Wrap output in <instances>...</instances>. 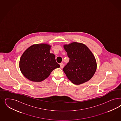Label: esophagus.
I'll use <instances>...</instances> for the list:
<instances>
[{
  "label": "esophagus",
  "instance_id": "34e87169",
  "mask_svg": "<svg viewBox=\"0 0 121 121\" xmlns=\"http://www.w3.org/2000/svg\"><path fill=\"white\" fill-rule=\"evenodd\" d=\"M60 68L61 69H63V67H64V64L63 63H60Z\"/></svg>",
  "mask_w": 121,
  "mask_h": 121
}]
</instances>
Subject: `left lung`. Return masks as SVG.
Listing matches in <instances>:
<instances>
[{
    "label": "left lung",
    "mask_w": 121,
    "mask_h": 121,
    "mask_svg": "<svg viewBox=\"0 0 121 121\" xmlns=\"http://www.w3.org/2000/svg\"><path fill=\"white\" fill-rule=\"evenodd\" d=\"M69 61L63 69L68 78L75 85L87 82L97 69V62L90 49L82 43L73 42L63 45Z\"/></svg>",
    "instance_id": "1"
}]
</instances>
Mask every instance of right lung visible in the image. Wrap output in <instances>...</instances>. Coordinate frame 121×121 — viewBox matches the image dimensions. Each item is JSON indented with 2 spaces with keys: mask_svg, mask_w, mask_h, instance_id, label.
<instances>
[{
  "mask_svg": "<svg viewBox=\"0 0 121 121\" xmlns=\"http://www.w3.org/2000/svg\"><path fill=\"white\" fill-rule=\"evenodd\" d=\"M51 46L48 43L35 44L28 48L20 58L21 72L29 80L41 82L51 72L60 67L55 56L50 53Z\"/></svg>",
  "mask_w": 121,
  "mask_h": 121,
  "instance_id": "add662e5",
  "label": "right lung"
}]
</instances>
